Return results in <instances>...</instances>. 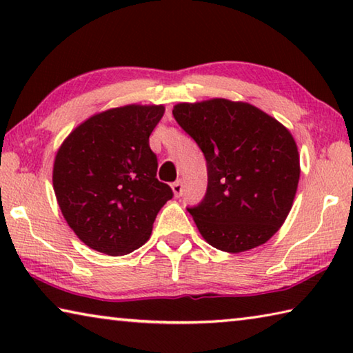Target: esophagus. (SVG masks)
Wrapping results in <instances>:
<instances>
[{
	"instance_id": "34e87169",
	"label": "esophagus",
	"mask_w": 353,
	"mask_h": 353,
	"mask_svg": "<svg viewBox=\"0 0 353 353\" xmlns=\"http://www.w3.org/2000/svg\"><path fill=\"white\" fill-rule=\"evenodd\" d=\"M171 188H172V193H174L176 198H179V196H182V193H183V183H182L181 179H179V181H176L174 183H172Z\"/></svg>"
}]
</instances>
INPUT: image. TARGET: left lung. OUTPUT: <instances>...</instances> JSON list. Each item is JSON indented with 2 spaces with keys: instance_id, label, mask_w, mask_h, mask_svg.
<instances>
[{
  "instance_id": "left-lung-1",
  "label": "left lung",
  "mask_w": 353,
  "mask_h": 353,
  "mask_svg": "<svg viewBox=\"0 0 353 353\" xmlns=\"http://www.w3.org/2000/svg\"><path fill=\"white\" fill-rule=\"evenodd\" d=\"M172 115L207 160V193L187 208L204 240L232 254L265 244L288 216L301 176L290 130L223 98L181 103Z\"/></svg>"
}]
</instances>
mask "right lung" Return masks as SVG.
Wrapping results in <instances>:
<instances>
[{"instance_id":"obj_1","label":"right lung","mask_w":353,"mask_h":353,"mask_svg":"<svg viewBox=\"0 0 353 353\" xmlns=\"http://www.w3.org/2000/svg\"><path fill=\"white\" fill-rule=\"evenodd\" d=\"M163 105H124L79 124L59 148L52 185L68 225L82 243L126 255L151 236L160 208L172 198L157 177L149 135Z\"/></svg>"}]
</instances>
